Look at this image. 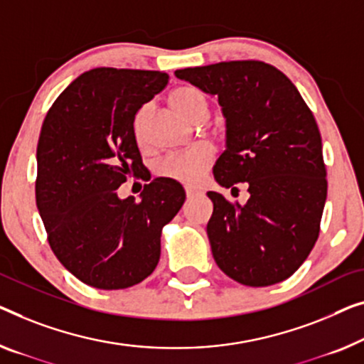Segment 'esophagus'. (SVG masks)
I'll return each instance as SVG.
<instances>
[{"instance_id": "esophagus-1", "label": "esophagus", "mask_w": 364, "mask_h": 364, "mask_svg": "<svg viewBox=\"0 0 364 364\" xmlns=\"http://www.w3.org/2000/svg\"><path fill=\"white\" fill-rule=\"evenodd\" d=\"M200 189H198V188H186V198L188 199H193V198H196V196H200Z\"/></svg>"}]
</instances>
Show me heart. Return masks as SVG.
<instances>
[{
    "label": "heart",
    "instance_id": "1",
    "mask_svg": "<svg viewBox=\"0 0 364 364\" xmlns=\"http://www.w3.org/2000/svg\"><path fill=\"white\" fill-rule=\"evenodd\" d=\"M170 105L176 112H180L183 117L193 122L203 121L208 114V97L199 88L191 85L178 86L173 90L170 95ZM150 111V105H144L134 116V137L140 147L145 145V129H147ZM213 161L214 149L208 144H199L186 150L165 155L164 159L156 161L155 173L159 176L183 184H196L203 180Z\"/></svg>",
    "mask_w": 364,
    "mask_h": 364
}]
</instances>
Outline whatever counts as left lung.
<instances>
[{"instance_id":"obj_1","label":"left lung","mask_w":364,"mask_h":364,"mask_svg":"<svg viewBox=\"0 0 364 364\" xmlns=\"http://www.w3.org/2000/svg\"><path fill=\"white\" fill-rule=\"evenodd\" d=\"M219 97L227 149L214 166L220 186L245 183V205L209 191L214 259L237 283L263 287L294 274L316 245L327 199V170L316 117L292 81L259 60L176 70Z\"/></svg>"}]
</instances>
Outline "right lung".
Wrapping results in <instances>:
<instances>
[{"mask_svg":"<svg viewBox=\"0 0 364 364\" xmlns=\"http://www.w3.org/2000/svg\"><path fill=\"white\" fill-rule=\"evenodd\" d=\"M168 73L101 67L72 81L43 119L36 203L47 240L65 268L97 289H126L154 273L164 225L186 199L180 183L156 178L135 203L117 198L142 156L132 122L168 85Z\"/></svg>","mask_w":364,"mask_h":364,"instance_id":"obj_1","label":"right lung"}]
</instances>
